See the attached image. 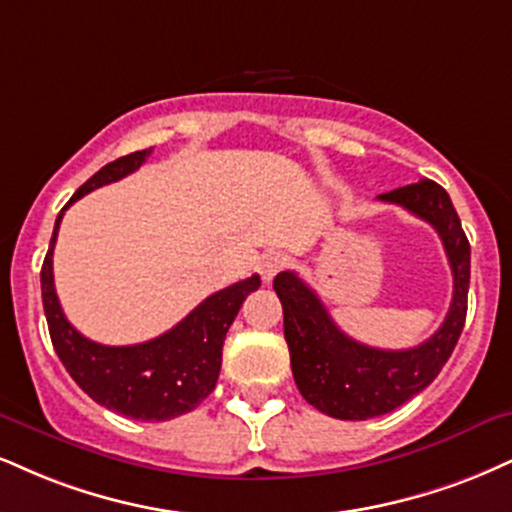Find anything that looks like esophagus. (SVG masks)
<instances>
[{"mask_svg":"<svg viewBox=\"0 0 512 512\" xmlns=\"http://www.w3.org/2000/svg\"><path fill=\"white\" fill-rule=\"evenodd\" d=\"M286 264V255H281V252H264L260 262H257V272H260L264 283H272L274 276L279 274L281 269H286Z\"/></svg>","mask_w":512,"mask_h":512,"instance_id":"esophagus-1","label":"esophagus"}]
</instances>
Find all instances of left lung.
Listing matches in <instances>:
<instances>
[{
    "instance_id": "1",
    "label": "left lung",
    "mask_w": 512,
    "mask_h": 512,
    "mask_svg": "<svg viewBox=\"0 0 512 512\" xmlns=\"http://www.w3.org/2000/svg\"><path fill=\"white\" fill-rule=\"evenodd\" d=\"M432 224L453 272V300L434 336L408 350H381L355 341L334 324L322 300L293 272L274 279L283 307V336L291 350L293 379L310 405L336 420H369L400 408L427 389L463 334L470 288V243L451 197L422 178L379 195Z\"/></svg>"
}]
</instances>
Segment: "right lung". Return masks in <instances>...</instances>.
Wrapping results in <instances>:
<instances>
[{"label": "right lung", "mask_w": 512, "mask_h": 512, "mask_svg": "<svg viewBox=\"0 0 512 512\" xmlns=\"http://www.w3.org/2000/svg\"><path fill=\"white\" fill-rule=\"evenodd\" d=\"M150 155L152 147H147L114 159L73 193L54 224L47 257L42 262L40 283L52 346L80 389L95 403L131 420L166 422L195 410L214 391L226 331L236 319L243 300L262 286L260 276L252 274L250 279L209 295L174 329L152 341L135 343V346H102L85 338L66 319L54 291L52 274L54 243L66 209L90 190L133 174Z\"/></svg>", "instance_id": "obj_1"}]
</instances>
